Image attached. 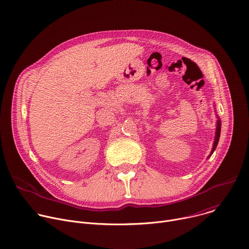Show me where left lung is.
<instances>
[{
    "instance_id": "left-lung-1",
    "label": "left lung",
    "mask_w": 249,
    "mask_h": 249,
    "mask_svg": "<svg viewBox=\"0 0 249 249\" xmlns=\"http://www.w3.org/2000/svg\"><path fill=\"white\" fill-rule=\"evenodd\" d=\"M217 118H218V120H217V128H216L215 141H214V144H213L212 151H211V153H210V155H209V157H208V158H210V157L213 155V153L215 152V150H216V148H217V146H218V143H219V140H220V135H221V125H222V122H221V119H220V117H219L218 115H217Z\"/></svg>"
}]
</instances>
